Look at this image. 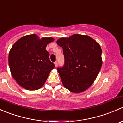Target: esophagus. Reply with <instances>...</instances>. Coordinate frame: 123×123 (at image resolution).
<instances>
[{
    "label": "esophagus",
    "mask_w": 123,
    "mask_h": 123,
    "mask_svg": "<svg viewBox=\"0 0 123 123\" xmlns=\"http://www.w3.org/2000/svg\"><path fill=\"white\" fill-rule=\"evenodd\" d=\"M55 67H58V62L56 61L55 62Z\"/></svg>",
    "instance_id": "obj_1"
}]
</instances>
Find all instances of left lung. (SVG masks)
Wrapping results in <instances>:
<instances>
[{
    "mask_svg": "<svg viewBox=\"0 0 123 123\" xmlns=\"http://www.w3.org/2000/svg\"><path fill=\"white\" fill-rule=\"evenodd\" d=\"M63 49L64 64L57 68L63 85L73 93H80L93 84L101 68L102 49L88 36L73 34L56 42Z\"/></svg>",
    "mask_w": 123,
    "mask_h": 123,
    "instance_id": "1",
    "label": "left lung"
}]
</instances>
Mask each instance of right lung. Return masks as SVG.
I'll return each instance as SVG.
<instances>
[{"mask_svg":"<svg viewBox=\"0 0 123 123\" xmlns=\"http://www.w3.org/2000/svg\"><path fill=\"white\" fill-rule=\"evenodd\" d=\"M52 37L39 39L36 34L24 36L11 48L9 54V65L13 79L27 90H35L45 83L55 64L49 59L46 50Z\"/></svg>","mask_w":123,"mask_h":123,"instance_id":"obj_1","label":"right lung"}]
</instances>
